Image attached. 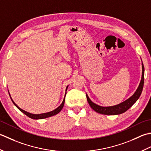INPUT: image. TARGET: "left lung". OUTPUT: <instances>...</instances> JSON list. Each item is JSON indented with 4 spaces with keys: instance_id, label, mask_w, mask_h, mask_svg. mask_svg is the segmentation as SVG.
I'll return each mask as SVG.
<instances>
[{
    "instance_id": "1",
    "label": "left lung",
    "mask_w": 151,
    "mask_h": 151,
    "mask_svg": "<svg viewBox=\"0 0 151 151\" xmlns=\"http://www.w3.org/2000/svg\"><path fill=\"white\" fill-rule=\"evenodd\" d=\"M144 72H145L144 66L142 63V76H141L140 83L139 86H138L137 90L136 92H135L134 94L127 100H125L123 101V102L116 106L103 107V106H98L97 104L93 102L88 96V95L86 94L88 104L91 107V108L93 110H94L95 111L103 115H119V114H121V113H124L125 111H127L129 108H130V107L133 106L135 103H136V101L139 99L140 95L141 93H142L143 85H144Z\"/></svg>"
}]
</instances>
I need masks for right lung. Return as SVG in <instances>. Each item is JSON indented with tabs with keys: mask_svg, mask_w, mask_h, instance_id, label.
Segmentation results:
<instances>
[{
	"mask_svg": "<svg viewBox=\"0 0 151 151\" xmlns=\"http://www.w3.org/2000/svg\"><path fill=\"white\" fill-rule=\"evenodd\" d=\"M68 87V86H67L66 88L65 96H66V91H67ZM9 95H10L11 100H12V102L14 103V105H15V106H16V107H17V108L21 111V112L23 113L24 114H25L27 116H28L29 117L31 118V119H45V118L50 117V116H53V115H55L58 114V113L60 111L61 109H62L63 108V106H64V100H65V96H64V100H63V101L62 104H61L59 106H58L57 109H55L53 110V111H50V112L45 113H42V114H32V113H29V112L23 110L22 109H21L19 107H18V106H17V104L14 102V101H13V100H12V98H11V96H10V93H9Z\"/></svg>",
	"mask_w": 151,
	"mask_h": 151,
	"instance_id": "obj_1",
	"label": "right lung"
}]
</instances>
